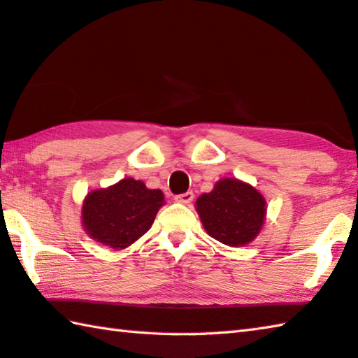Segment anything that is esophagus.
Instances as JSON below:
<instances>
[{
    "label": "esophagus",
    "instance_id": "obj_1",
    "mask_svg": "<svg viewBox=\"0 0 358 358\" xmlns=\"http://www.w3.org/2000/svg\"><path fill=\"white\" fill-rule=\"evenodd\" d=\"M194 199V194L191 191H187L185 194H178V196H175V200L178 201V203H191Z\"/></svg>",
    "mask_w": 358,
    "mask_h": 358
}]
</instances>
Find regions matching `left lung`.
Listing matches in <instances>:
<instances>
[{"instance_id":"8db88e82","label":"left lung","mask_w":358,"mask_h":358,"mask_svg":"<svg viewBox=\"0 0 358 358\" xmlns=\"http://www.w3.org/2000/svg\"><path fill=\"white\" fill-rule=\"evenodd\" d=\"M196 206L208 235L231 247L253 241L266 216L262 194L235 178L217 181L211 192L197 199Z\"/></svg>"}]
</instances>
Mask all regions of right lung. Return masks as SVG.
Returning <instances> with one entry per match:
<instances>
[{"mask_svg":"<svg viewBox=\"0 0 358 358\" xmlns=\"http://www.w3.org/2000/svg\"><path fill=\"white\" fill-rule=\"evenodd\" d=\"M164 196L147 189L139 180L119 183L87 194L83 203V224L87 235L113 249H125L150 230Z\"/></svg>","mask_w":358,"mask_h":358,"instance_id":"right-lung-1","label":"right lung"}]
</instances>
